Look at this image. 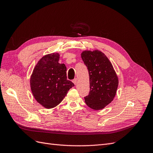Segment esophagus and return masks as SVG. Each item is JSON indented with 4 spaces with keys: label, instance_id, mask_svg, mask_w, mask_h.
<instances>
[{
    "label": "esophagus",
    "instance_id": "1",
    "mask_svg": "<svg viewBox=\"0 0 153 153\" xmlns=\"http://www.w3.org/2000/svg\"><path fill=\"white\" fill-rule=\"evenodd\" d=\"M72 82H73V83L76 85L77 83V78H75L74 79H73V81H72Z\"/></svg>",
    "mask_w": 153,
    "mask_h": 153
}]
</instances>
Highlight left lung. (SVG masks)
<instances>
[{"label":"left lung","mask_w":153,"mask_h":153,"mask_svg":"<svg viewBox=\"0 0 153 153\" xmlns=\"http://www.w3.org/2000/svg\"><path fill=\"white\" fill-rule=\"evenodd\" d=\"M81 57L89 74L90 91L84 97L87 106L101 110L115 97L118 85V77L107 56L98 50L85 51Z\"/></svg>","instance_id":"1"}]
</instances>
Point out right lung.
<instances>
[{
    "label": "right lung",
    "mask_w": 153,
    "mask_h": 153,
    "mask_svg": "<svg viewBox=\"0 0 153 153\" xmlns=\"http://www.w3.org/2000/svg\"><path fill=\"white\" fill-rule=\"evenodd\" d=\"M58 53L47 54L40 59L30 79L31 89L35 99L46 108L57 106L68 91L74 86L67 79L66 67L58 62Z\"/></svg>",
    "instance_id": "add662e5"
}]
</instances>
